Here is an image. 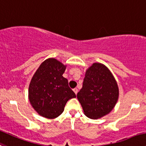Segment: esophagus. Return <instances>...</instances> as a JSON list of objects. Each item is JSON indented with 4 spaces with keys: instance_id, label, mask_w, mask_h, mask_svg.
<instances>
[{
    "instance_id": "34e87169",
    "label": "esophagus",
    "mask_w": 146,
    "mask_h": 146,
    "mask_svg": "<svg viewBox=\"0 0 146 146\" xmlns=\"http://www.w3.org/2000/svg\"><path fill=\"white\" fill-rule=\"evenodd\" d=\"M73 91H74V93H76V94H77L78 91V88H74V89H73Z\"/></svg>"
}]
</instances>
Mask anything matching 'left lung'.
Instances as JSON below:
<instances>
[{"label":"left lung","instance_id":"obj_1","mask_svg":"<svg viewBox=\"0 0 146 146\" xmlns=\"http://www.w3.org/2000/svg\"><path fill=\"white\" fill-rule=\"evenodd\" d=\"M118 96V84L111 72L102 63H95L86 70L77 98L85 115L98 119L112 111Z\"/></svg>","mask_w":146,"mask_h":146}]
</instances>
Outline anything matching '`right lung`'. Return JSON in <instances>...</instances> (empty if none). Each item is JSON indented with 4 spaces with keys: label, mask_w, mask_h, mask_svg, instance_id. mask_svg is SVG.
Returning a JSON list of instances; mask_svg holds the SVG:
<instances>
[{
    "label": "right lung",
    "mask_w": 146,
    "mask_h": 146,
    "mask_svg": "<svg viewBox=\"0 0 146 146\" xmlns=\"http://www.w3.org/2000/svg\"><path fill=\"white\" fill-rule=\"evenodd\" d=\"M66 66L55 58L46 59L33 76L28 89L30 103L38 113L53 119L64 111L66 103L76 98L63 76Z\"/></svg>",
    "instance_id": "obj_1"
}]
</instances>
